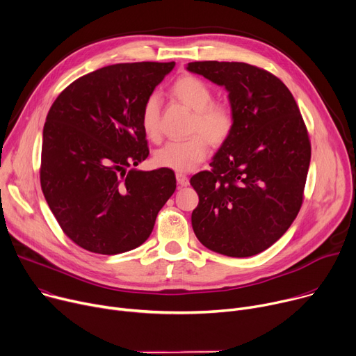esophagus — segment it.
I'll list each match as a JSON object with an SVG mask.
<instances>
[{
    "label": "esophagus",
    "instance_id": "esophagus-1",
    "mask_svg": "<svg viewBox=\"0 0 356 356\" xmlns=\"http://www.w3.org/2000/svg\"><path fill=\"white\" fill-rule=\"evenodd\" d=\"M176 180L180 187H184L188 184V177L184 173H176Z\"/></svg>",
    "mask_w": 356,
    "mask_h": 356
}]
</instances>
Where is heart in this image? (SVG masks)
Masks as SVG:
<instances>
[{
  "label": "heart",
  "mask_w": 356,
  "mask_h": 356,
  "mask_svg": "<svg viewBox=\"0 0 356 356\" xmlns=\"http://www.w3.org/2000/svg\"><path fill=\"white\" fill-rule=\"evenodd\" d=\"M172 93L177 101L195 111L190 123V134L195 135L184 140L168 142L156 152L154 160L160 168L190 172L207 157L209 142L221 146L229 140L236 116L230 105L213 102L211 88L197 76L179 78L172 86ZM159 120L160 98L153 93L145 101L140 112L142 129L152 140L159 138Z\"/></svg>",
  "instance_id": "heart-1"
}]
</instances>
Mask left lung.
Returning a JSON list of instances; mask_svg holds the SVG:
<instances>
[{
  "label": "left lung",
  "instance_id": "obj_1",
  "mask_svg": "<svg viewBox=\"0 0 356 356\" xmlns=\"http://www.w3.org/2000/svg\"><path fill=\"white\" fill-rule=\"evenodd\" d=\"M186 68L227 89L236 116L211 169L190 179L199 195L193 230L211 251L255 255L289 229L301 209L311 160L307 126L293 93L266 70L217 60Z\"/></svg>",
  "mask_w": 356,
  "mask_h": 356
}]
</instances>
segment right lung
Listing matches in <instances>:
<instances>
[{"label": "right lung", "mask_w": 356, "mask_h": 356, "mask_svg": "<svg viewBox=\"0 0 356 356\" xmlns=\"http://www.w3.org/2000/svg\"><path fill=\"white\" fill-rule=\"evenodd\" d=\"M173 68L135 62L96 70L63 89L47 115L42 193L62 232L90 252L142 245L176 190L172 169H134L149 156L142 106Z\"/></svg>", "instance_id": "right-lung-1"}]
</instances>
